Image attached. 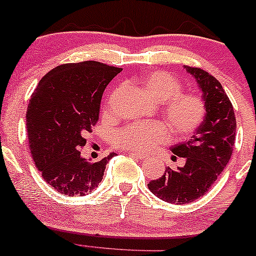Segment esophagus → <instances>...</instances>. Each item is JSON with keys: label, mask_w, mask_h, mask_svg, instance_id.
<instances>
[{"label": "esophagus", "mask_w": 256, "mask_h": 256, "mask_svg": "<svg viewBox=\"0 0 256 256\" xmlns=\"http://www.w3.org/2000/svg\"><path fill=\"white\" fill-rule=\"evenodd\" d=\"M128 154L130 155V156L136 158V159H146L148 158L146 154H143V152H129Z\"/></svg>", "instance_id": "1"}]
</instances>
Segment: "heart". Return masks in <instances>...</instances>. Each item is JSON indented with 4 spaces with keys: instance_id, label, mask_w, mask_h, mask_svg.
<instances>
[{
    "instance_id": "heart-1",
    "label": "heart",
    "mask_w": 256,
    "mask_h": 256,
    "mask_svg": "<svg viewBox=\"0 0 256 256\" xmlns=\"http://www.w3.org/2000/svg\"><path fill=\"white\" fill-rule=\"evenodd\" d=\"M144 91L156 102H162V113L171 130L187 136L196 130L204 120L206 106L202 97L192 92H181L175 76L164 71H152L142 80ZM168 139V128L162 122H143L122 128L114 136L116 146L122 149L149 152Z\"/></svg>"
}]
</instances>
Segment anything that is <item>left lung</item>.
Masks as SVG:
<instances>
[{"label": "left lung", "instance_id": "8db88e82", "mask_svg": "<svg viewBox=\"0 0 256 256\" xmlns=\"http://www.w3.org/2000/svg\"><path fill=\"white\" fill-rule=\"evenodd\" d=\"M194 76L206 106L204 122L186 143L171 146V152L186 162L178 170L168 168L164 175L148 184L150 191L168 204L196 201L214 184L232 156L236 122L233 106L220 81L198 68L184 66Z\"/></svg>", "mask_w": 256, "mask_h": 256}]
</instances>
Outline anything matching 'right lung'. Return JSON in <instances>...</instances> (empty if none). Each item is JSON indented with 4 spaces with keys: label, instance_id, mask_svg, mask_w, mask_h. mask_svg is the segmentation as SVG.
I'll list each match as a JSON object with an SVG mask.
<instances>
[{
    "label": "right lung",
    "instance_id": "1",
    "mask_svg": "<svg viewBox=\"0 0 256 256\" xmlns=\"http://www.w3.org/2000/svg\"><path fill=\"white\" fill-rule=\"evenodd\" d=\"M120 70L98 62L60 65L44 75L32 94L26 116L32 156L59 194L91 192L116 155L92 162L81 156L80 149L98 120L104 88Z\"/></svg>",
    "mask_w": 256,
    "mask_h": 256
}]
</instances>
